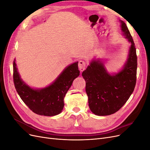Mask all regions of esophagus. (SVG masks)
<instances>
[{
	"instance_id": "obj_1",
	"label": "esophagus",
	"mask_w": 150,
	"mask_h": 150,
	"mask_svg": "<svg viewBox=\"0 0 150 150\" xmlns=\"http://www.w3.org/2000/svg\"><path fill=\"white\" fill-rule=\"evenodd\" d=\"M86 62L84 61H83V60L79 61V64H78V67H79V70L81 72L83 71L84 70L85 67H86Z\"/></svg>"
}]
</instances>
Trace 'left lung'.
Here are the masks:
<instances>
[{
	"instance_id": "obj_1",
	"label": "left lung",
	"mask_w": 150,
	"mask_h": 150,
	"mask_svg": "<svg viewBox=\"0 0 150 150\" xmlns=\"http://www.w3.org/2000/svg\"><path fill=\"white\" fill-rule=\"evenodd\" d=\"M121 29L131 42L128 58L120 72L111 75L100 61H93L82 73L91 111L98 116L113 114L123 106L133 93L137 83V56L135 45L123 21Z\"/></svg>"
}]
</instances>
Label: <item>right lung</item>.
<instances>
[{
	"mask_svg": "<svg viewBox=\"0 0 150 150\" xmlns=\"http://www.w3.org/2000/svg\"><path fill=\"white\" fill-rule=\"evenodd\" d=\"M15 61L13 62V83L23 102L37 115L53 116L59 114L64 106V98L66 94L74 79L79 75L78 62L67 67L57 79L47 87L34 89L21 79Z\"/></svg>",
	"mask_w": 150,
	"mask_h": 150,
	"instance_id": "1",
	"label": "right lung"
}]
</instances>
